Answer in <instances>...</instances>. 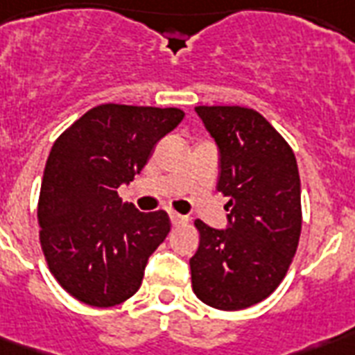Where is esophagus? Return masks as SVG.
Segmentation results:
<instances>
[{
	"label": "esophagus",
	"mask_w": 355,
	"mask_h": 355,
	"mask_svg": "<svg viewBox=\"0 0 355 355\" xmlns=\"http://www.w3.org/2000/svg\"><path fill=\"white\" fill-rule=\"evenodd\" d=\"M170 220H172L174 226H185L187 222H189V218L183 215H178V213H170Z\"/></svg>",
	"instance_id": "1"
}]
</instances>
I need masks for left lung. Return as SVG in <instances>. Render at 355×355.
<instances>
[{
	"instance_id": "8db88e82",
	"label": "left lung",
	"mask_w": 355,
	"mask_h": 355,
	"mask_svg": "<svg viewBox=\"0 0 355 355\" xmlns=\"http://www.w3.org/2000/svg\"><path fill=\"white\" fill-rule=\"evenodd\" d=\"M198 116L220 150L218 192L230 198L227 230L194 220L192 291L207 306L239 311L277 289L302 232L300 174L293 148L254 109L200 105Z\"/></svg>"
}]
</instances>
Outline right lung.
Listing matches in <instances>:
<instances>
[{"instance_id": "right-lung-1", "label": "right lung", "mask_w": 355, "mask_h": 355, "mask_svg": "<svg viewBox=\"0 0 355 355\" xmlns=\"http://www.w3.org/2000/svg\"><path fill=\"white\" fill-rule=\"evenodd\" d=\"M175 107L103 103L60 133L44 168L38 226L49 272L87 306L112 307L139 291L148 257L170 233L164 211L139 213L118 187L183 120Z\"/></svg>"}]
</instances>
